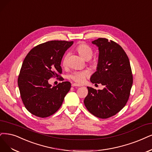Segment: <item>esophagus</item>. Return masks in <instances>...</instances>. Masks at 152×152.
Listing matches in <instances>:
<instances>
[{
    "mask_svg": "<svg viewBox=\"0 0 152 152\" xmlns=\"http://www.w3.org/2000/svg\"><path fill=\"white\" fill-rule=\"evenodd\" d=\"M72 86H80V85H77V83H72L71 85Z\"/></svg>",
    "mask_w": 152,
    "mask_h": 152,
    "instance_id": "1",
    "label": "esophagus"
}]
</instances>
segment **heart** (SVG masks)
<instances>
[{
  "label": "heart",
  "instance_id": "heart-1",
  "mask_svg": "<svg viewBox=\"0 0 152 152\" xmlns=\"http://www.w3.org/2000/svg\"><path fill=\"white\" fill-rule=\"evenodd\" d=\"M77 53L85 59H90L93 55V50L91 48L86 44H81L79 45L76 48ZM67 59V55H65L63 59V64L64 66L66 64ZM88 72L86 70H83L80 71H75L72 72L69 76V77L73 81L77 83H81L85 80V77L88 76Z\"/></svg>",
  "mask_w": 152,
  "mask_h": 152
}]
</instances>
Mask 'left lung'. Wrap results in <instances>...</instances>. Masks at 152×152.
I'll return each instance as SVG.
<instances>
[{
	"instance_id": "1",
	"label": "left lung",
	"mask_w": 152,
	"mask_h": 152,
	"mask_svg": "<svg viewBox=\"0 0 152 152\" xmlns=\"http://www.w3.org/2000/svg\"><path fill=\"white\" fill-rule=\"evenodd\" d=\"M91 42L98 48L99 56L96 71L90 81L104 88L96 90L87 87L84 103L95 116L108 118L118 113L128 102L133 85L130 63L125 50L114 41L99 38Z\"/></svg>"
}]
</instances>
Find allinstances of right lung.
Returning a JSON list of instances; mask_svg holds the SVG:
<instances>
[{
	"label": "right lung",
	"instance_id": "add662e5",
	"mask_svg": "<svg viewBox=\"0 0 152 152\" xmlns=\"http://www.w3.org/2000/svg\"><path fill=\"white\" fill-rule=\"evenodd\" d=\"M72 44L73 41H48L34 47L26 56L19 75L18 86L22 102L31 114L46 118L55 113L63 104L71 83L63 81L52 87L48 80L61 74L62 58Z\"/></svg>",
	"mask_w": 152,
	"mask_h": 152
}]
</instances>
